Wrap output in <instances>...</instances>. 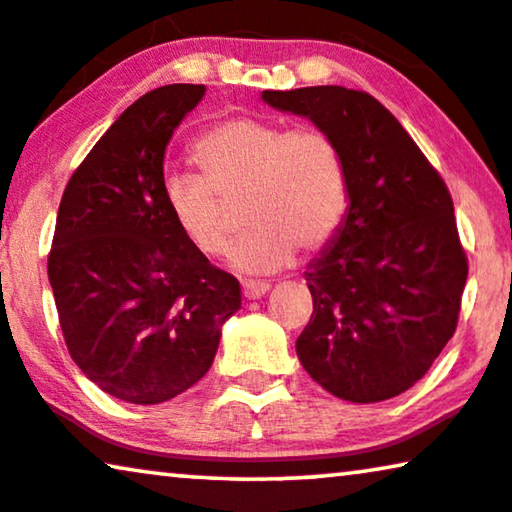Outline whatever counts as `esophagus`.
Returning a JSON list of instances; mask_svg holds the SVG:
<instances>
[{
  "label": "esophagus",
  "mask_w": 512,
  "mask_h": 512,
  "mask_svg": "<svg viewBox=\"0 0 512 512\" xmlns=\"http://www.w3.org/2000/svg\"><path fill=\"white\" fill-rule=\"evenodd\" d=\"M269 283H264V280H246L243 283V297L246 299H259L264 297L266 292H269Z\"/></svg>",
  "instance_id": "esophagus-1"
}]
</instances>
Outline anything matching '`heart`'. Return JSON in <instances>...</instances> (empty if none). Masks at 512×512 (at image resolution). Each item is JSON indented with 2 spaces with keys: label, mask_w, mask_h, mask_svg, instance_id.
I'll return each instance as SVG.
<instances>
[{
  "label": "heart",
  "mask_w": 512,
  "mask_h": 512,
  "mask_svg": "<svg viewBox=\"0 0 512 512\" xmlns=\"http://www.w3.org/2000/svg\"><path fill=\"white\" fill-rule=\"evenodd\" d=\"M192 157L204 176L164 178L167 211L199 253L218 257L234 236L225 199L246 194L243 218L253 227L232 253V264L243 273L280 271L292 264L299 246L322 248L348 211L345 155L318 125L229 118L194 141Z\"/></svg>",
  "instance_id": "heart-1"
}]
</instances>
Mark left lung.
I'll return each instance as SVG.
<instances>
[{
  "mask_svg": "<svg viewBox=\"0 0 512 512\" xmlns=\"http://www.w3.org/2000/svg\"><path fill=\"white\" fill-rule=\"evenodd\" d=\"M273 109L327 129L348 164V215L306 271L313 315L297 355L338 399L397 397L455 334L469 259L448 185L369 92L264 90Z\"/></svg>",
  "mask_w": 512,
  "mask_h": 512,
  "instance_id": "obj_1",
  "label": "left lung"
}]
</instances>
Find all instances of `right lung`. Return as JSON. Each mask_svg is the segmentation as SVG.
<instances>
[{
	"label": "right lung",
	"instance_id": "1",
	"mask_svg": "<svg viewBox=\"0 0 512 512\" xmlns=\"http://www.w3.org/2000/svg\"><path fill=\"white\" fill-rule=\"evenodd\" d=\"M206 88L150 90L64 187L48 280L78 369L115 399L153 406L211 369L241 285L199 253L162 197L164 150Z\"/></svg>",
	"mask_w": 512,
	"mask_h": 512
}]
</instances>
